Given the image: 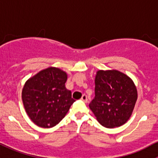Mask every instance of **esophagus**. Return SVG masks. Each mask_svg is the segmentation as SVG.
<instances>
[{"mask_svg":"<svg viewBox=\"0 0 158 158\" xmlns=\"http://www.w3.org/2000/svg\"><path fill=\"white\" fill-rule=\"evenodd\" d=\"M81 99H82L83 102H88V99H87V95H85V94H84V95H82Z\"/></svg>","mask_w":158,"mask_h":158,"instance_id":"obj_1","label":"esophagus"}]
</instances>
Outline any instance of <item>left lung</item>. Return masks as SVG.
<instances>
[{
  "label": "left lung",
  "instance_id": "obj_1",
  "mask_svg": "<svg viewBox=\"0 0 158 158\" xmlns=\"http://www.w3.org/2000/svg\"><path fill=\"white\" fill-rule=\"evenodd\" d=\"M95 85V96L89 106L97 121L108 128L126 123L138 99L133 80L118 70H98Z\"/></svg>",
  "mask_w": 158,
  "mask_h": 158
}]
</instances>
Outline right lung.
Instances as JSON below:
<instances>
[{
    "mask_svg": "<svg viewBox=\"0 0 158 158\" xmlns=\"http://www.w3.org/2000/svg\"><path fill=\"white\" fill-rule=\"evenodd\" d=\"M67 74L56 67L43 69L30 78L22 90V101L32 122L41 128L56 125L75 100L66 88Z\"/></svg>",
    "mask_w": 158,
    "mask_h": 158,
    "instance_id": "right-lung-1",
    "label": "right lung"
}]
</instances>
